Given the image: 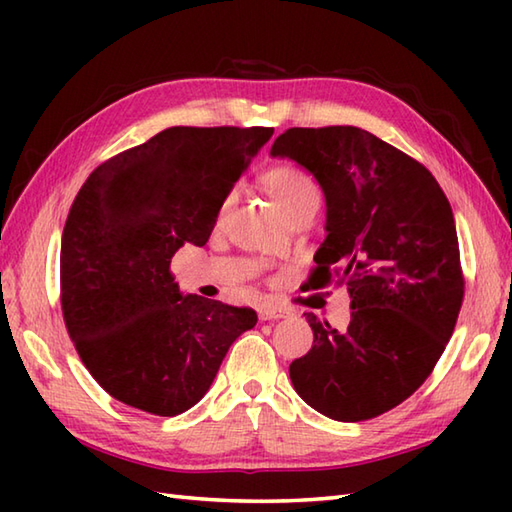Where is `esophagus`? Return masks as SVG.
Here are the masks:
<instances>
[{"instance_id": "obj_1", "label": "esophagus", "mask_w": 512, "mask_h": 512, "mask_svg": "<svg viewBox=\"0 0 512 512\" xmlns=\"http://www.w3.org/2000/svg\"><path fill=\"white\" fill-rule=\"evenodd\" d=\"M257 314H259V319H262V321H279V319L292 317V310L281 308V306H270V303H264V306H259Z\"/></svg>"}]
</instances>
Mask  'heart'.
<instances>
[{"instance_id": "b5f03b06", "label": "heart", "mask_w": 512, "mask_h": 512, "mask_svg": "<svg viewBox=\"0 0 512 512\" xmlns=\"http://www.w3.org/2000/svg\"><path fill=\"white\" fill-rule=\"evenodd\" d=\"M264 184L270 191V195L275 198V202L281 206V211H284L288 217H292L303 209H310V206H317L319 209L321 191L317 187V182H314L306 171L295 165L270 167L264 173ZM235 198H237L235 191H228L224 195L220 202V209H217V217H224L228 213Z\"/></svg>"}]
</instances>
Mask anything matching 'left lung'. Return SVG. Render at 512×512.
<instances>
[{
    "label": "left lung",
    "mask_w": 512,
    "mask_h": 512,
    "mask_svg": "<svg viewBox=\"0 0 512 512\" xmlns=\"http://www.w3.org/2000/svg\"><path fill=\"white\" fill-rule=\"evenodd\" d=\"M270 154L319 180L328 237L310 284L336 279L352 297L345 332L312 312V350L292 361L297 394L341 422L398 407L436 367L464 299L455 220L438 180L418 160L352 125L292 127Z\"/></svg>",
    "instance_id": "obj_1"
}]
</instances>
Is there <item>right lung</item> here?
I'll list each match as a JSON object with an SVG mask.
<instances>
[{"instance_id":"add662e5","label":"right lung","mask_w":512,"mask_h":512,"mask_svg":"<svg viewBox=\"0 0 512 512\" xmlns=\"http://www.w3.org/2000/svg\"><path fill=\"white\" fill-rule=\"evenodd\" d=\"M273 127H169L96 167L61 237V310L83 365L125 405L178 416L209 391L253 308L182 295L171 257L204 246Z\"/></svg>"}]
</instances>
